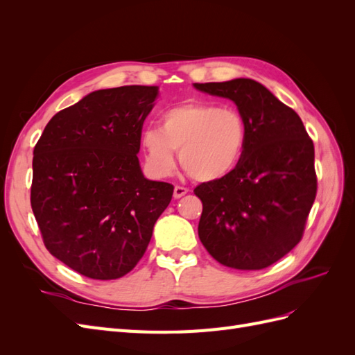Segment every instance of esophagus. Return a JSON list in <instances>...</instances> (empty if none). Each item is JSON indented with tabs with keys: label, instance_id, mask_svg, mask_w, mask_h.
Masks as SVG:
<instances>
[{
	"label": "esophagus",
	"instance_id": "34e87169",
	"mask_svg": "<svg viewBox=\"0 0 355 355\" xmlns=\"http://www.w3.org/2000/svg\"><path fill=\"white\" fill-rule=\"evenodd\" d=\"M187 192H188V188L176 185V187H175V191H173V197H175V198H180V197H184V196L187 194Z\"/></svg>",
	"mask_w": 355,
	"mask_h": 355
}]
</instances>
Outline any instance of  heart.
<instances>
[{
	"label": "heart",
	"instance_id": "b5f03b06",
	"mask_svg": "<svg viewBox=\"0 0 355 355\" xmlns=\"http://www.w3.org/2000/svg\"><path fill=\"white\" fill-rule=\"evenodd\" d=\"M158 127L142 132L141 145L148 170L167 178L179 163L198 182H214L239 166L247 142L241 112L210 102L173 106L159 115Z\"/></svg>",
	"mask_w": 355,
	"mask_h": 355
}]
</instances>
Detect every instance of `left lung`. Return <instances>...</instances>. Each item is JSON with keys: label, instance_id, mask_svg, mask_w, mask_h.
Listing matches in <instances>:
<instances>
[{"label": "left lung", "instance_id": "1", "mask_svg": "<svg viewBox=\"0 0 355 355\" xmlns=\"http://www.w3.org/2000/svg\"><path fill=\"white\" fill-rule=\"evenodd\" d=\"M237 105L247 125L239 166L194 189L202 202L198 237L219 263L263 270L302 239L317 194L314 144L299 115L250 78L194 84Z\"/></svg>", "mask_w": 355, "mask_h": 355}]
</instances>
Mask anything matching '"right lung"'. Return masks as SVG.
<instances>
[{
	"label": "right lung",
	"mask_w": 355,
	"mask_h": 355,
	"mask_svg": "<svg viewBox=\"0 0 355 355\" xmlns=\"http://www.w3.org/2000/svg\"><path fill=\"white\" fill-rule=\"evenodd\" d=\"M157 85L89 93L51 118L34 148L31 206L47 250L78 274L115 280L151 241L173 185L139 164Z\"/></svg>",
	"instance_id": "obj_1"
}]
</instances>
